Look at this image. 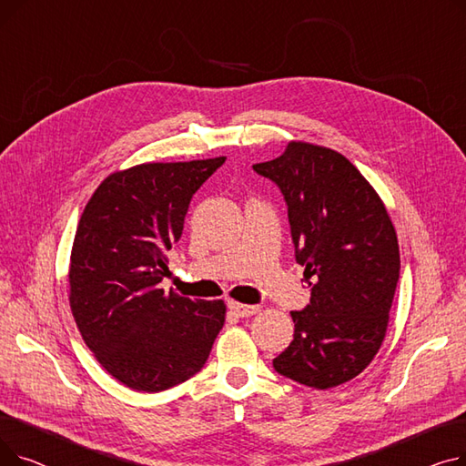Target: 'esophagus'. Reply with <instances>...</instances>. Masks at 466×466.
<instances>
[{"label":"esophagus","mask_w":466,"mask_h":466,"mask_svg":"<svg viewBox=\"0 0 466 466\" xmlns=\"http://www.w3.org/2000/svg\"><path fill=\"white\" fill-rule=\"evenodd\" d=\"M228 309L238 315V317H251L258 311V306H251V304H241V302H236V300H230L228 302Z\"/></svg>","instance_id":"34e87169"}]
</instances>
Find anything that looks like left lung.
Here are the masks:
<instances>
[{"label": "left lung", "mask_w": 466, "mask_h": 466, "mask_svg": "<svg viewBox=\"0 0 466 466\" xmlns=\"http://www.w3.org/2000/svg\"><path fill=\"white\" fill-rule=\"evenodd\" d=\"M253 169L283 192L297 262L313 278L309 304L290 311L295 339L274 369L315 389L346 383L387 332L400 272L395 227L374 187L329 147L290 141Z\"/></svg>", "instance_id": "1"}]
</instances>
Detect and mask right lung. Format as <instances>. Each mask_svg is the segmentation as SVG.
<instances>
[{"instance_id": "add662e5", "label": "right lung", "mask_w": 466, "mask_h": 466, "mask_svg": "<svg viewBox=\"0 0 466 466\" xmlns=\"http://www.w3.org/2000/svg\"><path fill=\"white\" fill-rule=\"evenodd\" d=\"M225 157L147 162L96 188L69 260V306L96 360L134 390L158 393L202 370L225 325L223 300L160 289L192 194Z\"/></svg>"}]
</instances>
